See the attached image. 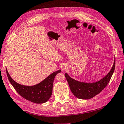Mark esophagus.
Instances as JSON below:
<instances>
[{
  "mask_svg": "<svg viewBox=\"0 0 124 124\" xmlns=\"http://www.w3.org/2000/svg\"><path fill=\"white\" fill-rule=\"evenodd\" d=\"M62 69L63 70V71H64V70H65L66 69V66L65 65H63L62 66Z\"/></svg>",
  "mask_w": 124,
  "mask_h": 124,
  "instance_id": "esophagus-1",
  "label": "esophagus"
}]
</instances>
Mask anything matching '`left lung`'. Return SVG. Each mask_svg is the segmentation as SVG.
Segmentation results:
<instances>
[{
    "label": "left lung",
    "mask_w": 124,
    "mask_h": 124,
    "mask_svg": "<svg viewBox=\"0 0 124 124\" xmlns=\"http://www.w3.org/2000/svg\"><path fill=\"white\" fill-rule=\"evenodd\" d=\"M115 66V59L111 70L107 75L100 80L91 83L78 81L71 78L67 73L65 74V75L70 90L74 96L80 99H90L99 94L108 85L114 73Z\"/></svg>",
    "instance_id": "obj_1"
}]
</instances>
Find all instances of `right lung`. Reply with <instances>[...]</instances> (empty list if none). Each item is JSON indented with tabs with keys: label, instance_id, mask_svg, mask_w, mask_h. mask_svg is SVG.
<instances>
[{
	"label": "right lung",
	"instance_id": "right-lung-1",
	"mask_svg": "<svg viewBox=\"0 0 124 124\" xmlns=\"http://www.w3.org/2000/svg\"><path fill=\"white\" fill-rule=\"evenodd\" d=\"M6 70L9 80L17 93L23 98L36 104L45 103L49 100L52 94L54 78L57 74L61 72V70L54 72L38 84L25 86L15 81L11 78L7 69Z\"/></svg>",
	"mask_w": 124,
	"mask_h": 124
}]
</instances>
